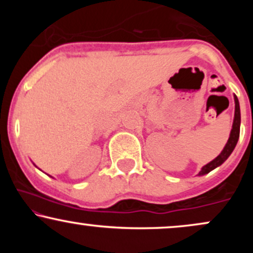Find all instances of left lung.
Here are the masks:
<instances>
[{
    "label": "left lung",
    "instance_id": "1",
    "mask_svg": "<svg viewBox=\"0 0 253 253\" xmlns=\"http://www.w3.org/2000/svg\"><path fill=\"white\" fill-rule=\"evenodd\" d=\"M234 103H236V109H234V120H233V125H232V129L231 133H229V138L226 143L225 147L221 151L219 156L216 157L215 159L210 162L208 164H206L205 167L202 168L201 171L199 172L200 176L206 175V173L211 172V170H214L215 168L220 167L226 159L228 158L229 155L233 152L234 147L238 143V139H239V133H240V107H239V101H238V97L234 95Z\"/></svg>",
    "mask_w": 253,
    "mask_h": 253
}]
</instances>
